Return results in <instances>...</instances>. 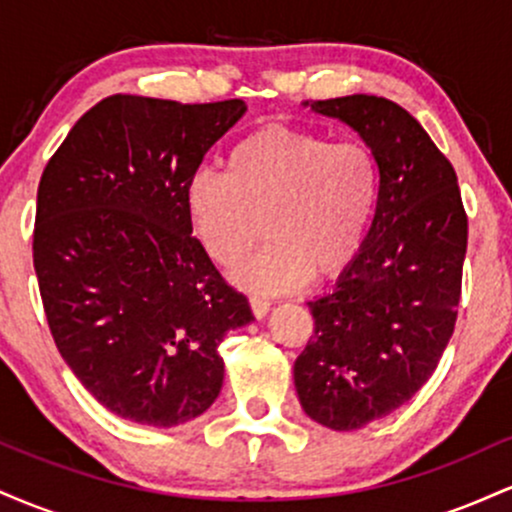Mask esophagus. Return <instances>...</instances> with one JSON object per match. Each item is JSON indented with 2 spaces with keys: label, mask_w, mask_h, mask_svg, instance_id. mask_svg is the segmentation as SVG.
Listing matches in <instances>:
<instances>
[{
  "label": "esophagus",
  "mask_w": 512,
  "mask_h": 512,
  "mask_svg": "<svg viewBox=\"0 0 512 512\" xmlns=\"http://www.w3.org/2000/svg\"><path fill=\"white\" fill-rule=\"evenodd\" d=\"M269 305H272V303H269L267 298H257V296H252V298H250V308H252V315H255L257 320H262V317L269 313Z\"/></svg>",
  "instance_id": "esophagus-1"
}]
</instances>
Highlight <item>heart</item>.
I'll use <instances>...</instances> for the list:
<instances>
[{
  "label": "heart",
  "mask_w": 512,
  "mask_h": 512,
  "mask_svg": "<svg viewBox=\"0 0 512 512\" xmlns=\"http://www.w3.org/2000/svg\"><path fill=\"white\" fill-rule=\"evenodd\" d=\"M380 166L366 144L291 127H262L231 146L226 173L202 168L185 187L192 233L233 267L262 233L269 243L233 281L255 293L337 279L356 262L380 202Z\"/></svg>",
  "instance_id": "obj_1"
}]
</instances>
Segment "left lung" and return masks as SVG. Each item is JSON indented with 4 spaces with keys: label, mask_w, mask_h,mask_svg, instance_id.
Listing matches in <instances>:
<instances>
[{
    "label": "left lung",
    "mask_w": 512,
    "mask_h": 512,
    "mask_svg": "<svg viewBox=\"0 0 512 512\" xmlns=\"http://www.w3.org/2000/svg\"><path fill=\"white\" fill-rule=\"evenodd\" d=\"M349 125L380 166V202L356 262L308 303L315 330L293 363L301 407L354 431L409 402L436 370L457 320L467 252L455 168L387 98L303 103Z\"/></svg>",
    "instance_id": "8db88e82"
}]
</instances>
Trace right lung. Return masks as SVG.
Here are the masks:
<instances>
[{"instance_id": "obj_1", "label": "right lung", "mask_w": 512, "mask_h": 512, "mask_svg": "<svg viewBox=\"0 0 512 512\" xmlns=\"http://www.w3.org/2000/svg\"><path fill=\"white\" fill-rule=\"evenodd\" d=\"M248 105L110 96L50 158L33 264L57 349L105 409L170 428L223 385L219 344L252 317L192 236L185 187Z\"/></svg>"}]
</instances>
